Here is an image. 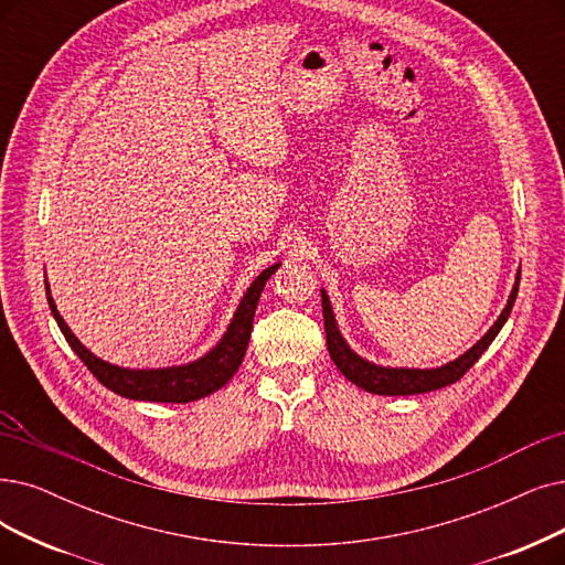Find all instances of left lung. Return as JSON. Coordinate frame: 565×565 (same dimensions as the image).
<instances>
[{
	"instance_id": "obj_1",
	"label": "left lung",
	"mask_w": 565,
	"mask_h": 565,
	"mask_svg": "<svg viewBox=\"0 0 565 565\" xmlns=\"http://www.w3.org/2000/svg\"><path fill=\"white\" fill-rule=\"evenodd\" d=\"M519 276H522V270L516 274V282L512 287V295L508 299V306L503 308L501 318L493 322V327L480 338V341L472 345L466 354H461L459 359L449 361V364L440 366V369H387V366H375L371 361L361 359L359 354H354L348 343L343 341L341 331L335 327L333 320V310L329 303L327 291L322 289V312H324V331H327V348L329 354L333 359V364L338 366L350 382H354L356 387L366 390L371 394H382V396H411V394H424V392H434L440 387L452 385V382L461 380L463 373L476 364V361L482 356V352L491 345V341L499 331L503 329L505 320L510 318V310L514 306L516 299V291H519Z\"/></svg>"
}]
</instances>
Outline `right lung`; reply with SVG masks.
Instances as JSON below:
<instances>
[{
    "label": "right lung",
    "instance_id": "1",
    "mask_svg": "<svg viewBox=\"0 0 565 565\" xmlns=\"http://www.w3.org/2000/svg\"><path fill=\"white\" fill-rule=\"evenodd\" d=\"M278 266L280 264L262 270V274L255 278V282L247 287L238 310L234 312V320L227 327V333L222 335V341L206 356L192 361V364L171 366V369L131 371V369L113 366V364H108V361L95 356L60 318V312L51 299L49 285H46V295H49V306L53 310V318H55L60 331L64 333L66 343L72 345V350L81 356L87 371L93 373L106 390L116 392L125 398H134V401L190 403V401L204 398V396L217 392L220 387L227 385L232 375L238 371L241 361L245 356V350H247V341H250L253 320H255V310H257V301L262 297V289H264L266 280L276 274Z\"/></svg>",
    "mask_w": 565,
    "mask_h": 565
}]
</instances>
